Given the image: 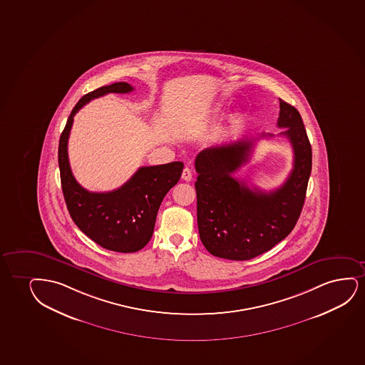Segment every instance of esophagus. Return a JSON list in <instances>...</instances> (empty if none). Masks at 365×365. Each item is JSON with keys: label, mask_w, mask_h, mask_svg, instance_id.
I'll return each instance as SVG.
<instances>
[{"label": "esophagus", "mask_w": 365, "mask_h": 365, "mask_svg": "<svg viewBox=\"0 0 365 365\" xmlns=\"http://www.w3.org/2000/svg\"><path fill=\"white\" fill-rule=\"evenodd\" d=\"M181 178H182L185 181H191V179H192V173H191L189 168H185L184 170H182V174H181Z\"/></svg>", "instance_id": "obj_1"}]
</instances>
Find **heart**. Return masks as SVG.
<instances>
[{"instance_id": "obj_1", "label": "heart", "mask_w": 365, "mask_h": 365, "mask_svg": "<svg viewBox=\"0 0 365 365\" xmlns=\"http://www.w3.org/2000/svg\"><path fill=\"white\" fill-rule=\"evenodd\" d=\"M221 107L222 105H220V103H218V105H216V107L213 108V113H218V112L221 111Z\"/></svg>"}]
</instances>
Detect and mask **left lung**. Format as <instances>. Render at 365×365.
Segmentation results:
<instances>
[{"instance_id":"1","label":"left lung","mask_w":365,"mask_h":365,"mask_svg":"<svg viewBox=\"0 0 365 365\" xmlns=\"http://www.w3.org/2000/svg\"><path fill=\"white\" fill-rule=\"evenodd\" d=\"M280 101L277 127L290 140L294 168L270 192L250 189L233 173L250 160L253 139L247 137L197 154V226L205 248L218 258L250 260L287 238L300 217L312 168V149L295 107ZM272 137V134H262Z\"/></svg>"}]
</instances>
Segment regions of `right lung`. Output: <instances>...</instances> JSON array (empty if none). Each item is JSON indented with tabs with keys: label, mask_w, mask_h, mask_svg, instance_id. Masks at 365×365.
Returning <instances> with one entry per match:
<instances>
[{
	"label": "right lung",
	"mask_w": 365,
	"mask_h": 365,
	"mask_svg": "<svg viewBox=\"0 0 365 365\" xmlns=\"http://www.w3.org/2000/svg\"><path fill=\"white\" fill-rule=\"evenodd\" d=\"M130 91L133 88L130 83H115L81 97L70 113L58 150L61 190L75 225L102 248L120 253L138 252L150 240L159 206L168 191L178 184L184 163L142 166L120 189L90 192L71 173L68 139L74 115L83 105L107 93Z\"/></svg>",
	"instance_id": "1"
}]
</instances>
